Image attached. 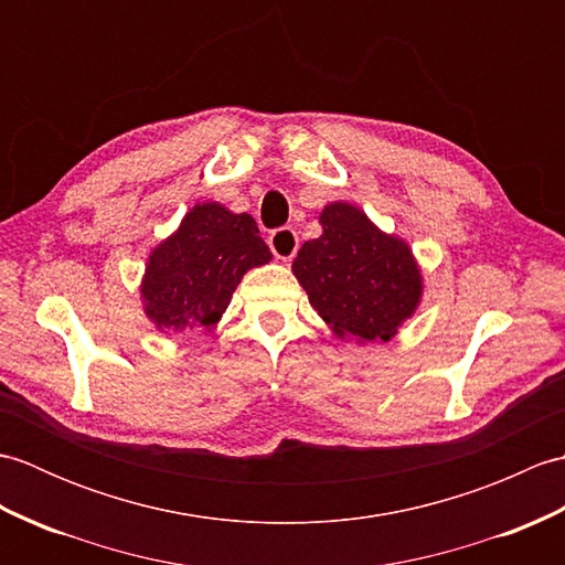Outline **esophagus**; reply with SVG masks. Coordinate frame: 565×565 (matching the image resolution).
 Masks as SVG:
<instances>
[{
    "mask_svg": "<svg viewBox=\"0 0 565 565\" xmlns=\"http://www.w3.org/2000/svg\"><path fill=\"white\" fill-rule=\"evenodd\" d=\"M269 247H271L276 259H281V262L294 259L296 249H298V235L294 227H279V231H274L269 235Z\"/></svg>",
    "mask_w": 565,
    "mask_h": 565,
    "instance_id": "1",
    "label": "esophagus"
}]
</instances>
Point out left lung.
I'll use <instances>...</instances> for the list:
<instances>
[{
    "label": "left lung",
    "mask_w": 565,
    "mask_h": 565,
    "mask_svg": "<svg viewBox=\"0 0 565 565\" xmlns=\"http://www.w3.org/2000/svg\"><path fill=\"white\" fill-rule=\"evenodd\" d=\"M318 221L322 235L303 243L291 264L310 306L334 338L393 340L423 301V271L411 245L347 201L328 203Z\"/></svg>",
    "instance_id": "left-lung-1"
}]
</instances>
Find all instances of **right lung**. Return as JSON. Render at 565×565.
I'll return each instance as SVG.
<instances>
[{
	"label": "right lung",
	"mask_w": 565,
	"mask_h": 565,
	"mask_svg": "<svg viewBox=\"0 0 565 565\" xmlns=\"http://www.w3.org/2000/svg\"><path fill=\"white\" fill-rule=\"evenodd\" d=\"M269 259L249 213L196 203L152 247L140 281L142 310L160 332H213L243 276Z\"/></svg>",
	"instance_id": "right-lung-1"
}]
</instances>
